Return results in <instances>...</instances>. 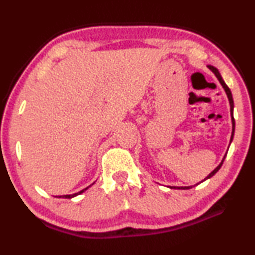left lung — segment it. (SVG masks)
<instances>
[{"mask_svg": "<svg viewBox=\"0 0 255 255\" xmlns=\"http://www.w3.org/2000/svg\"><path fill=\"white\" fill-rule=\"evenodd\" d=\"M208 68L209 70L214 73V74L216 75V77H217L218 79V81H219V83L222 84V86L224 88V90H225V92H226V94H227V98H228V101H230V106H231V117H232V136H231V141H230V145H231V143H232V140H233V137H234V130H235V120H234V115H233V112H234V101H233V97H232V92H231V90H230V88H228V86L226 85V83L225 82H224V80H223V77H222V75H221V73L218 72V70L216 67H214V66H208ZM227 154V153H226ZM226 154L224 155V157H223V159H222V162L219 163V165L216 167V169L211 172V173H209L208 175L206 176V178L201 181V182H204V181H206L207 179H210L211 176H214L216 173H217L218 172V170L221 169L222 167V165H223V162H224V159H225V157H226ZM201 182H199V183H201ZM199 183H197V184H199ZM196 184V185H197ZM192 187H195V185H190V187H170L171 189H182V190H187V189H191Z\"/></svg>", "mask_w": 255, "mask_h": 255, "instance_id": "left-lung-1", "label": "left lung"}]
</instances>
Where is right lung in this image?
Listing matches in <instances>:
<instances>
[{
    "instance_id": "obj_1",
    "label": "right lung",
    "mask_w": 255,
    "mask_h": 255,
    "mask_svg": "<svg viewBox=\"0 0 255 255\" xmlns=\"http://www.w3.org/2000/svg\"><path fill=\"white\" fill-rule=\"evenodd\" d=\"M93 184V183H92ZM91 184V185H92ZM91 185H89V187H86L85 189H83V190H81V191H79V192H76V193H73V195H64V196H56V198H65V199H71V198H73V197H76V196H79V195H81V193H83L85 190H88L90 187H91Z\"/></svg>"
}]
</instances>
